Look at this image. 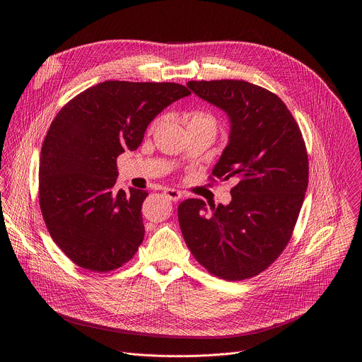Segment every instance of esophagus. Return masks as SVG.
<instances>
[{
  "label": "esophagus",
  "instance_id": "34e87169",
  "mask_svg": "<svg viewBox=\"0 0 362 362\" xmlns=\"http://www.w3.org/2000/svg\"><path fill=\"white\" fill-rule=\"evenodd\" d=\"M165 196L169 199V200H172V202H177V200H180L182 199V193L179 192V190H176V189H165Z\"/></svg>",
  "mask_w": 362,
  "mask_h": 362
}]
</instances>
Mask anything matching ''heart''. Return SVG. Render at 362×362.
Masks as SVG:
<instances>
[{
	"label": "heart",
	"mask_w": 362,
	"mask_h": 362,
	"mask_svg": "<svg viewBox=\"0 0 362 362\" xmlns=\"http://www.w3.org/2000/svg\"><path fill=\"white\" fill-rule=\"evenodd\" d=\"M156 123L158 122H154L153 127L156 126ZM189 127H206V129H211L214 133H216L218 120L214 115H211L208 112H193L187 122V129Z\"/></svg>",
	"instance_id": "obj_1"
}]
</instances>
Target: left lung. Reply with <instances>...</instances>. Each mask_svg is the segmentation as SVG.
Wrapping results in <instances>:
<instances>
[{"label":"left lung","instance_id":"1","mask_svg":"<svg viewBox=\"0 0 362 362\" xmlns=\"http://www.w3.org/2000/svg\"><path fill=\"white\" fill-rule=\"evenodd\" d=\"M200 98L230 119L229 144L212 182L230 180L232 202L179 204V225L194 259L209 274L243 281L268 269L292 238L309 163L300 129L272 91L243 80L189 81Z\"/></svg>","mask_w":362,"mask_h":362}]
</instances>
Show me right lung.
Returning <instances> with one entry per match:
<instances>
[{
	"instance_id": "1",
	"label": "right lung",
	"mask_w": 362,
	"mask_h": 362,
	"mask_svg": "<svg viewBox=\"0 0 362 362\" xmlns=\"http://www.w3.org/2000/svg\"><path fill=\"white\" fill-rule=\"evenodd\" d=\"M190 91L176 83L109 80L59 112L44 139L38 199L45 226L70 261L93 272L127 264L144 238L146 190L116 189L117 158L148 123Z\"/></svg>"
}]
</instances>
